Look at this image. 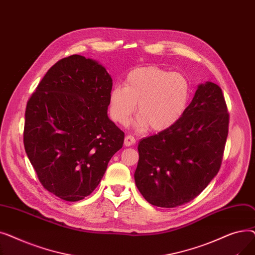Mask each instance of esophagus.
Returning <instances> with one entry per match:
<instances>
[{"instance_id": "1", "label": "esophagus", "mask_w": 255, "mask_h": 255, "mask_svg": "<svg viewBox=\"0 0 255 255\" xmlns=\"http://www.w3.org/2000/svg\"><path fill=\"white\" fill-rule=\"evenodd\" d=\"M135 142H136V139H135L134 136H132V135H127L125 137V140H124V144L126 146H131V145L134 144Z\"/></svg>"}]
</instances>
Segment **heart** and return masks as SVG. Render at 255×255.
<instances>
[{
    "mask_svg": "<svg viewBox=\"0 0 255 255\" xmlns=\"http://www.w3.org/2000/svg\"><path fill=\"white\" fill-rule=\"evenodd\" d=\"M191 88L187 77L157 66L131 70L124 86H116L109 97L110 116L120 125H127L135 112V127L161 132L176 125L185 114Z\"/></svg>",
    "mask_w": 255,
    "mask_h": 255,
    "instance_id": "b5f03b06",
    "label": "heart"
}]
</instances>
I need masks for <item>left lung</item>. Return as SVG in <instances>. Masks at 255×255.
<instances>
[{
    "mask_svg": "<svg viewBox=\"0 0 255 255\" xmlns=\"http://www.w3.org/2000/svg\"><path fill=\"white\" fill-rule=\"evenodd\" d=\"M229 122L221 88L208 82L176 125L141 139L134 179L146 202L175 208L203 192L220 169Z\"/></svg>",
    "mask_w": 255,
    "mask_h": 255,
    "instance_id": "1",
    "label": "left lung"
}]
</instances>
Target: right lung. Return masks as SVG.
<instances>
[{
  "label": "right lung",
  "instance_id": "add662e5",
  "mask_svg": "<svg viewBox=\"0 0 255 255\" xmlns=\"http://www.w3.org/2000/svg\"><path fill=\"white\" fill-rule=\"evenodd\" d=\"M113 79L104 67L73 55L46 72L25 107L23 144L44 188L78 202L99 185L124 132L107 117Z\"/></svg>",
  "mask_w": 255,
  "mask_h": 255
}]
</instances>
